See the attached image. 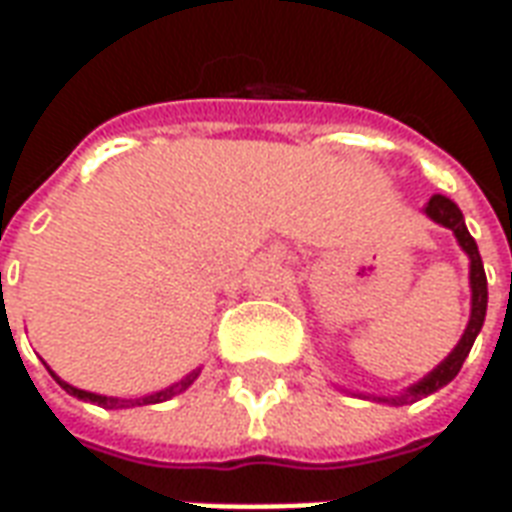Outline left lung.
Wrapping results in <instances>:
<instances>
[{
  "instance_id": "1",
  "label": "left lung",
  "mask_w": 512,
  "mask_h": 512,
  "mask_svg": "<svg viewBox=\"0 0 512 512\" xmlns=\"http://www.w3.org/2000/svg\"><path fill=\"white\" fill-rule=\"evenodd\" d=\"M422 213L428 216L430 222L441 224V227H447L455 235V241L461 246L466 257H469V288H472V310H469V323H466V329H463L461 340L458 345L452 348L450 354L441 359L439 365L430 370L428 376H422L417 384L406 386L403 392H397V395H367V392H351L354 397H367V400H376V403H386V406H403V403H417L422 397L433 395V392H439L441 386H447L452 378L461 373L463 362H466V356L472 351L474 340H477V334L483 329L485 321V310H488V282H485V268H483V257L477 252V244H474V238L466 230V222H463V213L461 208L450 200V197H444V194H433L428 202H425V208ZM348 392V389H343Z\"/></svg>"
}]
</instances>
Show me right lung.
<instances>
[{
	"label": "right lung",
	"instance_id": "1",
	"mask_svg": "<svg viewBox=\"0 0 512 512\" xmlns=\"http://www.w3.org/2000/svg\"><path fill=\"white\" fill-rule=\"evenodd\" d=\"M51 378L57 381V384L68 392V395L79 397V400H90V403H95V406H104V408H131V406H147V403H161V400H169V397L180 395V392H186L194 381H197V376H200V367L197 370H191L189 376H183L180 381H175V384L164 386V389H158V392H150V395H142V397H109V395H95V392H87V389H79V386L68 384V381H62L54 370L49 367Z\"/></svg>",
	"mask_w": 512,
	"mask_h": 512
}]
</instances>
